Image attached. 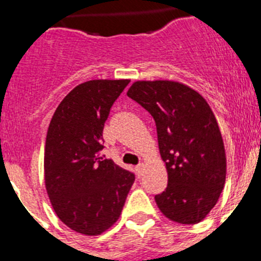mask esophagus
<instances>
[{"mask_svg": "<svg viewBox=\"0 0 261 261\" xmlns=\"http://www.w3.org/2000/svg\"><path fill=\"white\" fill-rule=\"evenodd\" d=\"M136 170V174H137L138 177L142 176V170H144V163H140V165H137L135 167Z\"/></svg>", "mask_w": 261, "mask_h": 261, "instance_id": "34e87169", "label": "esophagus"}]
</instances>
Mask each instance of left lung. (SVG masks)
<instances>
[{"instance_id":"obj_1","label":"left lung","mask_w":261,"mask_h":261,"mask_svg":"<svg viewBox=\"0 0 261 261\" xmlns=\"http://www.w3.org/2000/svg\"><path fill=\"white\" fill-rule=\"evenodd\" d=\"M126 95L153 116L167 188L155 195L168 220L193 225L218 201L226 154L213 111L197 91L174 81H137Z\"/></svg>"}]
</instances>
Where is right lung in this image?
<instances>
[{"mask_svg":"<svg viewBox=\"0 0 261 261\" xmlns=\"http://www.w3.org/2000/svg\"><path fill=\"white\" fill-rule=\"evenodd\" d=\"M129 80H93L62 99L45 141L44 177L50 204L68 227L99 235L117 221L135 174L100 155L103 128Z\"/></svg>","mask_w":261,"mask_h":261,"instance_id":"add662e5","label":"right lung"}]
</instances>
